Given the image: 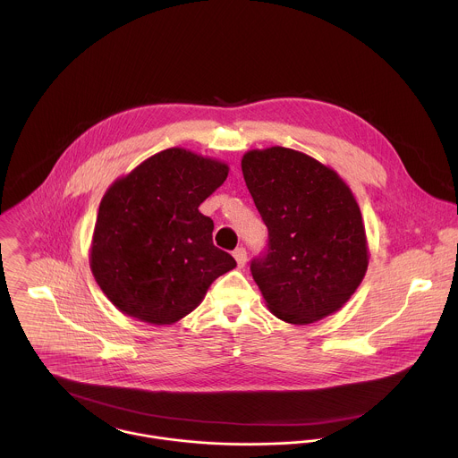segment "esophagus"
<instances>
[{
    "label": "esophagus",
    "instance_id": "34e87169",
    "mask_svg": "<svg viewBox=\"0 0 458 458\" xmlns=\"http://www.w3.org/2000/svg\"><path fill=\"white\" fill-rule=\"evenodd\" d=\"M233 256H234V259H236V262H238V267H243V266L247 264V250H245L243 247L236 249Z\"/></svg>",
    "mask_w": 458,
    "mask_h": 458
}]
</instances>
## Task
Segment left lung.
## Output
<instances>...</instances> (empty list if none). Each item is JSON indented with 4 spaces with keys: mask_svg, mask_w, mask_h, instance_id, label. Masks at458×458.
<instances>
[{
    "mask_svg": "<svg viewBox=\"0 0 458 458\" xmlns=\"http://www.w3.org/2000/svg\"><path fill=\"white\" fill-rule=\"evenodd\" d=\"M242 171L269 236L250 264L269 312L303 327L340 310L369 267L351 189L319 160L282 146L247 151Z\"/></svg>",
    "mask_w": 458,
    "mask_h": 458,
    "instance_id": "8db88e82",
    "label": "left lung"
}]
</instances>
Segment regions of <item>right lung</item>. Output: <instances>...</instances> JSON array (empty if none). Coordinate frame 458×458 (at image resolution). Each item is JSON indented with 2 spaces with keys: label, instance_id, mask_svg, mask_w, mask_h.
Listing matches in <instances>:
<instances>
[{
  "label": "right lung",
  "instance_id": "add662e5",
  "mask_svg": "<svg viewBox=\"0 0 458 458\" xmlns=\"http://www.w3.org/2000/svg\"><path fill=\"white\" fill-rule=\"evenodd\" d=\"M227 174V164L216 158L169 148L107 189L89 267L120 312L155 327L173 325L236 266L213 245V220L199 211Z\"/></svg>",
  "mask_w": 458,
  "mask_h": 458
}]
</instances>
